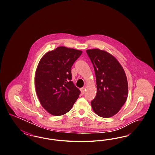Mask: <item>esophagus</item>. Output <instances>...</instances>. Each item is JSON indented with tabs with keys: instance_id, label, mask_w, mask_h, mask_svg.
<instances>
[{
	"instance_id": "obj_1",
	"label": "esophagus",
	"mask_w": 155,
	"mask_h": 155,
	"mask_svg": "<svg viewBox=\"0 0 155 155\" xmlns=\"http://www.w3.org/2000/svg\"><path fill=\"white\" fill-rule=\"evenodd\" d=\"M80 90H81V94H84V87H82V88H81V89Z\"/></svg>"
}]
</instances>
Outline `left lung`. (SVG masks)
<instances>
[{"label": "left lung", "instance_id": "obj_1", "mask_svg": "<svg viewBox=\"0 0 155 155\" xmlns=\"http://www.w3.org/2000/svg\"><path fill=\"white\" fill-rule=\"evenodd\" d=\"M94 66L97 93L91 104L101 117L117 114L127 100L128 82L126 73L117 60L110 53L99 49L86 51Z\"/></svg>", "mask_w": 155, "mask_h": 155}]
</instances>
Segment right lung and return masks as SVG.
I'll use <instances>...</instances> for the list:
<instances>
[{
  "instance_id": "1",
  "label": "right lung",
  "mask_w": 155,
  "mask_h": 155,
  "mask_svg": "<svg viewBox=\"0 0 155 155\" xmlns=\"http://www.w3.org/2000/svg\"><path fill=\"white\" fill-rule=\"evenodd\" d=\"M82 53L81 51L59 47L47 52L38 64L37 95L43 108L53 115L69 111L79 97L81 91L71 81V69Z\"/></svg>"
}]
</instances>
